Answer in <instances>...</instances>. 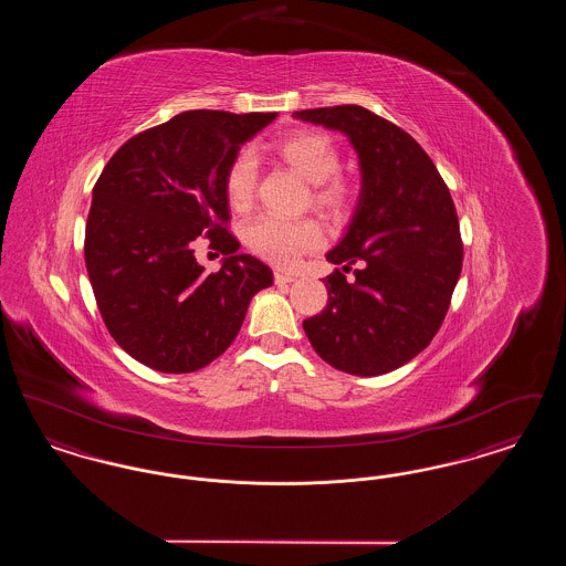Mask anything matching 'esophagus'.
I'll use <instances>...</instances> for the list:
<instances>
[{"instance_id": "34e87169", "label": "esophagus", "mask_w": 566, "mask_h": 566, "mask_svg": "<svg viewBox=\"0 0 566 566\" xmlns=\"http://www.w3.org/2000/svg\"><path fill=\"white\" fill-rule=\"evenodd\" d=\"M273 280H275V284H291V282H295L296 275L295 273H286V271H275Z\"/></svg>"}]
</instances>
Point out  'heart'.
Listing matches in <instances>:
<instances>
[{"mask_svg":"<svg viewBox=\"0 0 566 566\" xmlns=\"http://www.w3.org/2000/svg\"><path fill=\"white\" fill-rule=\"evenodd\" d=\"M280 161L312 182V206L326 214L342 216L350 210L354 185L339 169L344 163L337 139L321 129H298L280 137L271 146ZM259 185V163L250 150H240L224 169L222 189L235 212L250 210ZM248 248L277 268H293L303 254L318 250L324 243L318 220L261 216L245 231Z\"/></svg>","mask_w":566,"mask_h":566,"instance_id":"b5f03b06","label":"heart"}]
</instances>
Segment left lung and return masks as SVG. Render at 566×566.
I'll return each instance as SVG.
<instances>
[{"mask_svg":"<svg viewBox=\"0 0 566 566\" xmlns=\"http://www.w3.org/2000/svg\"><path fill=\"white\" fill-rule=\"evenodd\" d=\"M296 118L339 129L358 153L363 189L346 238L326 259L328 301L303 321L331 367L381 376L424 350L448 314L462 270V240L448 185L424 148L363 106L301 109ZM355 271L352 281L345 273Z\"/></svg>","mask_w":566,"mask_h":566,"instance_id":"8db88e82","label":"left lung"}]
</instances>
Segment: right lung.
Instances as JSON below:
<instances>
[{
    "mask_svg": "<svg viewBox=\"0 0 566 566\" xmlns=\"http://www.w3.org/2000/svg\"><path fill=\"white\" fill-rule=\"evenodd\" d=\"M275 112L189 109L129 137L93 187L84 261L114 342L163 374H190L227 350L271 270L229 231L222 176ZM228 259L206 274L198 235Z\"/></svg>",
    "mask_w": 566,
    "mask_h": 566,
    "instance_id": "add662e5",
    "label": "right lung"
}]
</instances>
